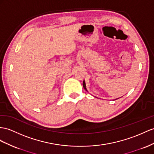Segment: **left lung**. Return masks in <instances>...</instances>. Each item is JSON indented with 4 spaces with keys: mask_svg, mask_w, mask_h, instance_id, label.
Returning a JSON list of instances; mask_svg holds the SVG:
<instances>
[{
    "mask_svg": "<svg viewBox=\"0 0 154 154\" xmlns=\"http://www.w3.org/2000/svg\"><path fill=\"white\" fill-rule=\"evenodd\" d=\"M82 85H83L84 88L86 90V91H87V90H86V84H85V81H83V82H82Z\"/></svg>",
    "mask_w": 154,
    "mask_h": 154,
    "instance_id": "obj_1",
    "label": "left lung"
}]
</instances>
